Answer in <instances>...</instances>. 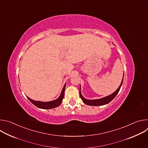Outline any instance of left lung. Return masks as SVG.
<instances>
[{
	"mask_svg": "<svg viewBox=\"0 0 148 148\" xmlns=\"http://www.w3.org/2000/svg\"><path fill=\"white\" fill-rule=\"evenodd\" d=\"M123 75H124V73L123 75V78L122 79L121 83L120 84V86H119V87L118 88V89L114 92H113L112 94L103 97L102 98L100 99H87L86 98H84L81 92V86H80V88H79V95L80 97L82 99V101L84 102V103H86V105H91V106H100V105H106L107 103H108L109 102H110L115 97L116 95L118 94V93L119 92L120 88L122 86V84L123 82Z\"/></svg>",
	"mask_w": 148,
	"mask_h": 148,
	"instance_id": "left-lung-1",
	"label": "left lung"
}]
</instances>
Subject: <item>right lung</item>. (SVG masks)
<instances>
[{
  "instance_id": "right-lung-1",
  "label": "right lung",
  "mask_w": 148,
  "mask_h": 148,
  "mask_svg": "<svg viewBox=\"0 0 148 148\" xmlns=\"http://www.w3.org/2000/svg\"><path fill=\"white\" fill-rule=\"evenodd\" d=\"M66 88V84H64V87H63V88L61 91V94L59 96V97L53 101H49V102H43V101H37L32 99L29 97H27V98L29 99V100L33 103L34 104L36 107L41 108V109H46V110H49V109H52L56 108L58 107L59 105L61 103L63 98H64V91Z\"/></svg>"
}]
</instances>
